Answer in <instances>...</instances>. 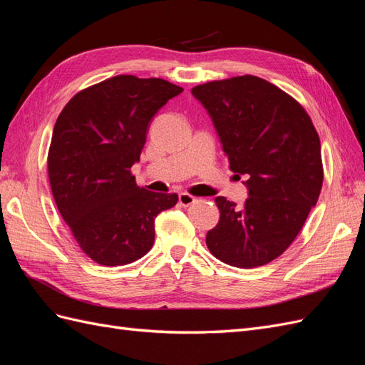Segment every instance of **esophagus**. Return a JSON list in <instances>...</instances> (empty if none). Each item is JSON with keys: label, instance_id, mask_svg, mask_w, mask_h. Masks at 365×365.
<instances>
[{"label": "esophagus", "instance_id": "esophagus-1", "mask_svg": "<svg viewBox=\"0 0 365 365\" xmlns=\"http://www.w3.org/2000/svg\"><path fill=\"white\" fill-rule=\"evenodd\" d=\"M195 201H196V197L189 193H180V196H178V202L182 207H189V205L195 204Z\"/></svg>", "mask_w": 365, "mask_h": 365}]
</instances>
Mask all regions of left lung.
<instances>
[{"mask_svg": "<svg viewBox=\"0 0 365 365\" xmlns=\"http://www.w3.org/2000/svg\"><path fill=\"white\" fill-rule=\"evenodd\" d=\"M192 94L250 190L242 207L216 197L220 217L205 244L231 267H262L288 250L318 201L324 172L317 129L294 97L257 76L207 82Z\"/></svg>", "mask_w": 365, "mask_h": 365, "instance_id": "obj_1", "label": "left lung"}]
</instances>
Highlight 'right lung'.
<instances>
[{
	"label": "right lung",
	"mask_w": 365,
	"mask_h": 365,
	"mask_svg": "<svg viewBox=\"0 0 365 365\" xmlns=\"http://www.w3.org/2000/svg\"><path fill=\"white\" fill-rule=\"evenodd\" d=\"M182 88L164 79L120 74L77 93L53 129L48 180L54 202L81 250L103 267L141 259L155 240V217L176 193L135 182L152 117Z\"/></svg>",
	"instance_id": "add662e5"
}]
</instances>
